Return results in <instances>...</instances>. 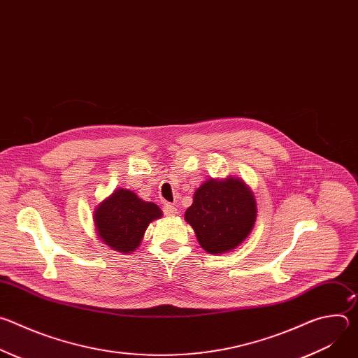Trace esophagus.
Wrapping results in <instances>:
<instances>
[{
	"mask_svg": "<svg viewBox=\"0 0 358 358\" xmlns=\"http://www.w3.org/2000/svg\"><path fill=\"white\" fill-rule=\"evenodd\" d=\"M164 214L167 217H173V215L177 214V208L174 206H170V203H166V206H164Z\"/></svg>",
	"mask_w": 358,
	"mask_h": 358,
	"instance_id": "1",
	"label": "esophagus"
}]
</instances>
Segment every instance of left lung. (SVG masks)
<instances>
[{"instance_id":"obj_1","label":"left lung","mask_w":358,"mask_h":358,"mask_svg":"<svg viewBox=\"0 0 358 358\" xmlns=\"http://www.w3.org/2000/svg\"><path fill=\"white\" fill-rule=\"evenodd\" d=\"M257 215V201L249 185L239 177H227L203 181L184 218L203 250L225 253L249 236Z\"/></svg>"}]
</instances>
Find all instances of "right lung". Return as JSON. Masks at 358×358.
<instances>
[{
    "mask_svg": "<svg viewBox=\"0 0 358 358\" xmlns=\"http://www.w3.org/2000/svg\"><path fill=\"white\" fill-rule=\"evenodd\" d=\"M162 217L163 211L155 202L143 201L136 192L126 188L115 189L97 203L93 211L99 239L124 255L140 246L147 227Z\"/></svg>",
    "mask_w": 358,
    "mask_h": 358,
    "instance_id": "right-lung-1",
    "label": "right lung"
}]
</instances>
